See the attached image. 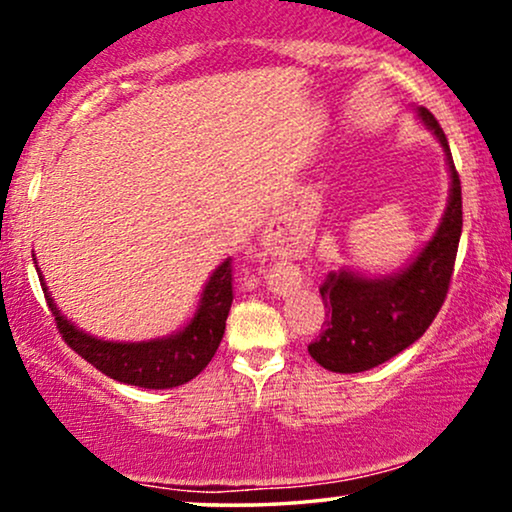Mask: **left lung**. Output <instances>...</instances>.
<instances>
[{"label": "left lung", "instance_id": "8db88e82", "mask_svg": "<svg viewBox=\"0 0 512 512\" xmlns=\"http://www.w3.org/2000/svg\"><path fill=\"white\" fill-rule=\"evenodd\" d=\"M417 114L433 130L450 165V202L436 235L408 268L391 277L368 279L352 272H328L319 286L326 324L307 352L333 373H363L394 359L422 338L443 307L457 261L461 226V181L450 144L436 116L419 107Z\"/></svg>", "mask_w": 512, "mask_h": 512}]
</instances>
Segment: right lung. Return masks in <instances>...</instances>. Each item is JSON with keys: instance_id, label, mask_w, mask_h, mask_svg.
<instances>
[{"instance_id": "1", "label": "right lung", "mask_w": 512, "mask_h": 512, "mask_svg": "<svg viewBox=\"0 0 512 512\" xmlns=\"http://www.w3.org/2000/svg\"><path fill=\"white\" fill-rule=\"evenodd\" d=\"M39 282L58 333L81 359L116 382L144 389H172L200 375L221 345L230 305H233V258H226L209 277L191 324L177 335L151 342H107L79 331L55 307L41 272Z\"/></svg>"}]
</instances>
